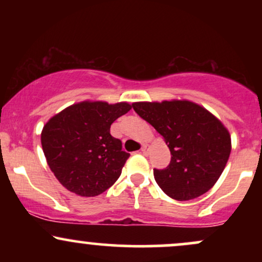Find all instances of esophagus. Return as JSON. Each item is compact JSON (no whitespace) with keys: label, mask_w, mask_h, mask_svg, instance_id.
Listing matches in <instances>:
<instances>
[{"label":"esophagus","mask_w":262,"mask_h":262,"mask_svg":"<svg viewBox=\"0 0 262 262\" xmlns=\"http://www.w3.org/2000/svg\"><path fill=\"white\" fill-rule=\"evenodd\" d=\"M141 152H143V154H146V152H148V150H149V148H148V145H146V144H143V145H141Z\"/></svg>","instance_id":"34e87169"}]
</instances>
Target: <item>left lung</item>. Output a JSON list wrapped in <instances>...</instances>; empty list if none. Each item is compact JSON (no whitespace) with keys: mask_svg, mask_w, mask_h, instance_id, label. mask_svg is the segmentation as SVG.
Returning a JSON list of instances; mask_svg holds the SVG:
<instances>
[{"mask_svg":"<svg viewBox=\"0 0 262 262\" xmlns=\"http://www.w3.org/2000/svg\"><path fill=\"white\" fill-rule=\"evenodd\" d=\"M132 106L164 137L171 151L169 166L154 169L162 191L177 201L193 200L209 191L231 150L229 132L222 122L189 101L137 102Z\"/></svg>","mask_w":262,"mask_h":262,"instance_id":"left-lung-1","label":"left lung"}]
</instances>
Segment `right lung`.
<instances>
[{
	"label": "right lung",
	"instance_id": "obj_1",
	"mask_svg": "<svg viewBox=\"0 0 262 262\" xmlns=\"http://www.w3.org/2000/svg\"><path fill=\"white\" fill-rule=\"evenodd\" d=\"M127 102H81L65 108L44 125L41 146L50 170L70 192L98 196L121 176L129 158L111 124L130 111Z\"/></svg>",
	"mask_w": 262,
	"mask_h": 262
}]
</instances>
